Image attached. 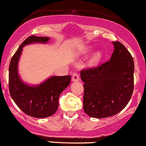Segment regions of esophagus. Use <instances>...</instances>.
Returning a JSON list of instances; mask_svg holds the SVG:
<instances>
[{
  "mask_svg": "<svg viewBox=\"0 0 146 146\" xmlns=\"http://www.w3.org/2000/svg\"><path fill=\"white\" fill-rule=\"evenodd\" d=\"M80 80L79 74L78 72H74L73 73V76H72V81H78Z\"/></svg>",
  "mask_w": 146,
  "mask_h": 146,
  "instance_id": "obj_1",
  "label": "esophagus"
}]
</instances>
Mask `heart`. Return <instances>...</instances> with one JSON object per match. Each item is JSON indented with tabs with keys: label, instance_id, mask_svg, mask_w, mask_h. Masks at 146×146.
Instances as JSON below:
<instances>
[{
	"label": "heart",
	"instance_id": "1",
	"mask_svg": "<svg viewBox=\"0 0 146 146\" xmlns=\"http://www.w3.org/2000/svg\"><path fill=\"white\" fill-rule=\"evenodd\" d=\"M91 50V48H87L85 50V52L88 53ZM102 52H97L93 55V57H91V59L90 60V62H89V64L91 66H95L99 62H100V60L102 59Z\"/></svg>",
	"mask_w": 146,
	"mask_h": 146
}]
</instances>
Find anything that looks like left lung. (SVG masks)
Returning <instances> with one entry per match:
<instances>
[{
	"label": "left lung",
	"instance_id": "left-lung-1",
	"mask_svg": "<svg viewBox=\"0 0 146 146\" xmlns=\"http://www.w3.org/2000/svg\"><path fill=\"white\" fill-rule=\"evenodd\" d=\"M111 59L94 68L83 69V110L93 118L112 116L127 105L134 90V60L119 41H113Z\"/></svg>",
	"mask_w": 146,
	"mask_h": 146
}]
</instances>
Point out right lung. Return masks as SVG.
Listing matches in <instances>:
<instances>
[{
	"mask_svg": "<svg viewBox=\"0 0 146 146\" xmlns=\"http://www.w3.org/2000/svg\"><path fill=\"white\" fill-rule=\"evenodd\" d=\"M46 36H30L21 44L12 57L9 67V90L16 105L24 113L34 118H46L55 113L59 96L70 82V76H52L36 86H29L21 80L18 62L23 47L33 43H47Z\"/></svg>",
	"mask_w": 146,
	"mask_h": 146,
	"instance_id": "add662e5",
	"label": "right lung"
}]
</instances>
